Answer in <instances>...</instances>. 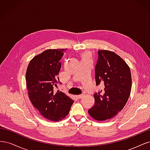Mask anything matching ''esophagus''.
<instances>
[{
  "instance_id": "1",
  "label": "esophagus",
  "mask_w": 150,
  "mask_h": 150,
  "mask_svg": "<svg viewBox=\"0 0 150 150\" xmlns=\"http://www.w3.org/2000/svg\"><path fill=\"white\" fill-rule=\"evenodd\" d=\"M84 96V95L83 94H79V95H77L76 97H77V98H78V99H81V98H83Z\"/></svg>"
}]
</instances>
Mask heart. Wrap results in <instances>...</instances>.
Segmentation results:
<instances>
[{
    "instance_id": "b5f03b06",
    "label": "heart",
    "mask_w": 150,
    "mask_h": 150,
    "mask_svg": "<svg viewBox=\"0 0 150 150\" xmlns=\"http://www.w3.org/2000/svg\"><path fill=\"white\" fill-rule=\"evenodd\" d=\"M82 57H83V59H86L91 58V55L89 52H84L82 54Z\"/></svg>"
}]
</instances>
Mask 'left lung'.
I'll list each match as a JSON object with an SVG mask.
<instances>
[{
    "label": "left lung",
    "mask_w": 150,
    "mask_h": 150,
    "mask_svg": "<svg viewBox=\"0 0 150 150\" xmlns=\"http://www.w3.org/2000/svg\"><path fill=\"white\" fill-rule=\"evenodd\" d=\"M95 72L96 85L104 84V89L94 94V106L88 112L95 120L105 121L116 116L128 101L132 85L131 71L115 52L99 50Z\"/></svg>",
    "instance_id": "8db88e82"
}]
</instances>
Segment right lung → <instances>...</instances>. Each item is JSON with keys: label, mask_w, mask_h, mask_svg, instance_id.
Returning a JSON list of instances; mask_svg holds the SVG:
<instances>
[{"label": "right lung", "mask_w": 150, "mask_h": 150, "mask_svg": "<svg viewBox=\"0 0 150 150\" xmlns=\"http://www.w3.org/2000/svg\"><path fill=\"white\" fill-rule=\"evenodd\" d=\"M64 49H47L34 56L27 68L25 80L30 100L45 118L61 121L69 114L74 101L61 91L54 93Z\"/></svg>", "instance_id": "obj_1"}]
</instances>
